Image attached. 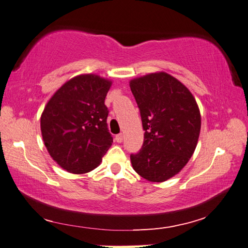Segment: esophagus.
<instances>
[{"label": "esophagus", "instance_id": "esophagus-1", "mask_svg": "<svg viewBox=\"0 0 248 248\" xmlns=\"http://www.w3.org/2000/svg\"><path fill=\"white\" fill-rule=\"evenodd\" d=\"M115 140H116V141H117V143H121V141H123V140H124V135L123 134H117L115 136Z\"/></svg>", "mask_w": 248, "mask_h": 248}]
</instances>
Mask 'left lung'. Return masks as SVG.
<instances>
[{
	"label": "left lung",
	"instance_id": "left-lung-1",
	"mask_svg": "<svg viewBox=\"0 0 248 248\" xmlns=\"http://www.w3.org/2000/svg\"><path fill=\"white\" fill-rule=\"evenodd\" d=\"M140 110L144 144L131 155L133 170L150 182L176 176L191 159L198 143L202 116L188 88L164 71L130 81Z\"/></svg>",
	"mask_w": 248,
	"mask_h": 248
}]
</instances>
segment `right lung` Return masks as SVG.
<instances>
[{
	"label": "right lung",
	"instance_id": "obj_1",
	"mask_svg": "<svg viewBox=\"0 0 248 248\" xmlns=\"http://www.w3.org/2000/svg\"><path fill=\"white\" fill-rule=\"evenodd\" d=\"M112 81L94 73L68 80L46 104L40 117L46 150L68 172L86 173L98 167L112 146L104 100Z\"/></svg>",
	"mask_w": 248,
	"mask_h": 248
}]
</instances>
